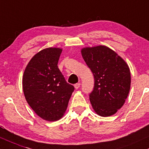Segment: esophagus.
I'll return each instance as SVG.
<instances>
[{"label": "esophagus", "mask_w": 149, "mask_h": 149, "mask_svg": "<svg viewBox=\"0 0 149 149\" xmlns=\"http://www.w3.org/2000/svg\"><path fill=\"white\" fill-rule=\"evenodd\" d=\"M79 86H80V83H77L74 84V88H76V89H78V88H79Z\"/></svg>", "instance_id": "34e87169"}]
</instances>
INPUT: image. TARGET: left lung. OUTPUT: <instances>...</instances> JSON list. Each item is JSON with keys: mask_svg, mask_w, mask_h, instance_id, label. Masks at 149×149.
I'll return each instance as SVG.
<instances>
[{"mask_svg": "<svg viewBox=\"0 0 149 149\" xmlns=\"http://www.w3.org/2000/svg\"><path fill=\"white\" fill-rule=\"evenodd\" d=\"M81 56L94 77L89 94L93 111L102 117L114 115L124 105L131 85L128 65L106 46L81 48Z\"/></svg>", "mask_w": 149, "mask_h": 149, "instance_id": "1", "label": "left lung"}]
</instances>
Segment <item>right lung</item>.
<instances>
[{
  "instance_id": "obj_1",
  "label": "right lung",
  "mask_w": 149,
  "mask_h": 149,
  "mask_svg": "<svg viewBox=\"0 0 149 149\" xmlns=\"http://www.w3.org/2000/svg\"><path fill=\"white\" fill-rule=\"evenodd\" d=\"M62 51L52 47L41 50L30 60L22 77L28 104L40 118L50 122L63 118L74 90L58 68Z\"/></svg>"
}]
</instances>
